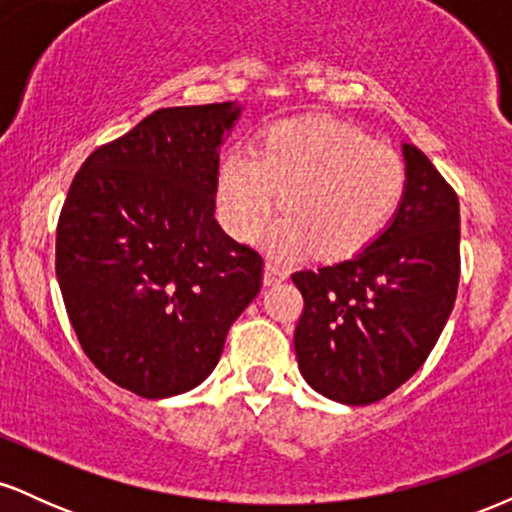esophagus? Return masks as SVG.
Returning <instances> with one entry per match:
<instances>
[{"label":"esophagus","mask_w":512,"mask_h":512,"mask_svg":"<svg viewBox=\"0 0 512 512\" xmlns=\"http://www.w3.org/2000/svg\"><path fill=\"white\" fill-rule=\"evenodd\" d=\"M286 279H289V272H286L281 264H276V262L264 264V284L274 286V284H281V281H286Z\"/></svg>","instance_id":"esophagus-1"}]
</instances>
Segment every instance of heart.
<instances>
[{
    "instance_id": "obj_1",
    "label": "heart",
    "mask_w": 512,
    "mask_h": 512,
    "mask_svg": "<svg viewBox=\"0 0 512 512\" xmlns=\"http://www.w3.org/2000/svg\"><path fill=\"white\" fill-rule=\"evenodd\" d=\"M407 185L402 158L363 132L327 120H281L260 149L236 144L221 158L216 209L228 233L255 238L272 214L276 190L284 214L264 233L276 257L354 255L395 214Z\"/></svg>"
}]
</instances>
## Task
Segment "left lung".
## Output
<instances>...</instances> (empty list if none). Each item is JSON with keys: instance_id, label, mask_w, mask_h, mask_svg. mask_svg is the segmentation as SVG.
Wrapping results in <instances>:
<instances>
[{"instance_id": "8db88e82", "label": "left lung", "mask_w": 512, "mask_h": 512, "mask_svg": "<svg viewBox=\"0 0 512 512\" xmlns=\"http://www.w3.org/2000/svg\"><path fill=\"white\" fill-rule=\"evenodd\" d=\"M402 202L349 260L291 276L303 293L293 334L305 383L342 404H373L436 346L460 281V202L424 151L402 144Z\"/></svg>"}]
</instances>
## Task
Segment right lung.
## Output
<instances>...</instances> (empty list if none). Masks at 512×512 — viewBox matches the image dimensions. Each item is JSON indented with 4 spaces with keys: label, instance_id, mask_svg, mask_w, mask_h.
I'll use <instances>...</instances> for the list:
<instances>
[{
    "label": "right lung",
    "instance_id": "1",
    "mask_svg": "<svg viewBox=\"0 0 512 512\" xmlns=\"http://www.w3.org/2000/svg\"><path fill=\"white\" fill-rule=\"evenodd\" d=\"M236 103L161 108L98 146L57 223L55 269L81 349L146 399L192 390L262 286V257L214 219Z\"/></svg>",
    "mask_w": 512,
    "mask_h": 512
}]
</instances>
